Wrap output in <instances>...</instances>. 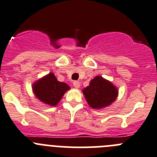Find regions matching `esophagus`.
I'll use <instances>...</instances> for the list:
<instances>
[{"label": "esophagus", "mask_w": 157, "mask_h": 157, "mask_svg": "<svg viewBox=\"0 0 157 157\" xmlns=\"http://www.w3.org/2000/svg\"><path fill=\"white\" fill-rule=\"evenodd\" d=\"M73 85H74V87H75V88H79L80 87V82L77 81V80H74V83H73Z\"/></svg>", "instance_id": "1"}]
</instances>
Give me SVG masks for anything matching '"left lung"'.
<instances>
[{
  "instance_id": "obj_1",
  "label": "left lung",
  "mask_w": 157,
  "mask_h": 157,
  "mask_svg": "<svg viewBox=\"0 0 157 157\" xmlns=\"http://www.w3.org/2000/svg\"><path fill=\"white\" fill-rule=\"evenodd\" d=\"M87 103L93 108H101L115 101L118 90L112 83L100 76L94 77L90 85L83 90Z\"/></svg>"
}]
</instances>
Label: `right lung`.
Listing matches in <instances>:
<instances>
[{"label": "right lung", "mask_w": 157, "mask_h": 157, "mask_svg": "<svg viewBox=\"0 0 157 157\" xmlns=\"http://www.w3.org/2000/svg\"><path fill=\"white\" fill-rule=\"evenodd\" d=\"M70 87L67 83L56 80L52 73L49 74L33 85L35 94L41 101L51 106H55Z\"/></svg>", "instance_id": "right-lung-1"}]
</instances>
